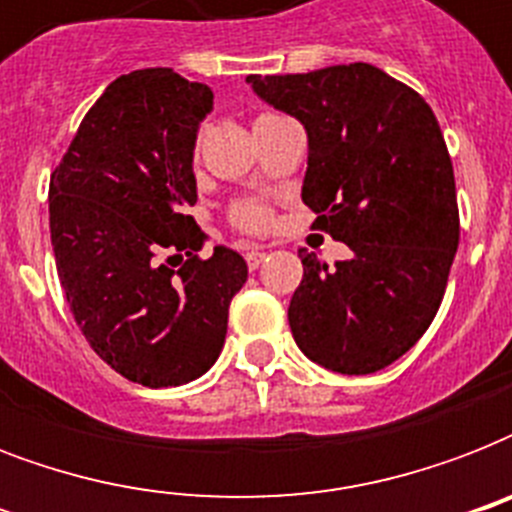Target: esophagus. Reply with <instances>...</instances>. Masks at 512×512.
Returning a JSON list of instances; mask_svg holds the SVG:
<instances>
[{
	"label": "esophagus",
	"mask_w": 512,
	"mask_h": 512,
	"mask_svg": "<svg viewBox=\"0 0 512 512\" xmlns=\"http://www.w3.org/2000/svg\"><path fill=\"white\" fill-rule=\"evenodd\" d=\"M244 260H247L249 271H255V268H260V265H263L265 252H263V249H257V247H249L247 255H244Z\"/></svg>",
	"instance_id": "obj_1"
}]
</instances>
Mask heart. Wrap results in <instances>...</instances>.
Returning a JSON list of instances; mask_svg holds the SVG:
<instances>
[{"instance_id": "heart-1", "label": "heart", "mask_w": 512, "mask_h": 512, "mask_svg": "<svg viewBox=\"0 0 512 512\" xmlns=\"http://www.w3.org/2000/svg\"><path fill=\"white\" fill-rule=\"evenodd\" d=\"M271 116L276 114H260L255 119V124L265 122V119H271ZM233 223L239 225L241 231L260 233L271 225V209L265 207V204H260V201H241V204H236V209H233Z\"/></svg>"}]
</instances>
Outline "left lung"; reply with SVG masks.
<instances>
[{
    "mask_svg": "<svg viewBox=\"0 0 512 512\" xmlns=\"http://www.w3.org/2000/svg\"><path fill=\"white\" fill-rule=\"evenodd\" d=\"M308 132L305 207L350 247L335 268L300 249L289 303L297 348L340 374H372L425 335L460 244L444 132L420 92L369 63L247 76Z\"/></svg>",
    "mask_w": 512,
    "mask_h": 512,
    "instance_id": "8db88e82",
    "label": "left lung"
}]
</instances>
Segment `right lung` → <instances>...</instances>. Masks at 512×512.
Returning a JSON list of instances; mask_svg holds the SVG:
<instances>
[{
    "mask_svg": "<svg viewBox=\"0 0 512 512\" xmlns=\"http://www.w3.org/2000/svg\"><path fill=\"white\" fill-rule=\"evenodd\" d=\"M209 108L207 84L172 68L119 76L50 177L52 249L76 324L111 369L146 388L183 385L215 364L247 281L233 249L199 257L207 233L185 215Z\"/></svg>",
    "mask_w": 512,
    "mask_h": 512,
    "instance_id": "right-lung-1",
    "label": "right lung"
}]
</instances>
